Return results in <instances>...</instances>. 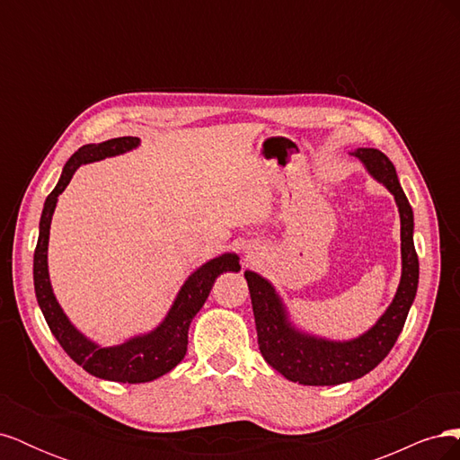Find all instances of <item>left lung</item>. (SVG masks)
I'll return each mask as SVG.
<instances>
[{
  "instance_id": "1",
  "label": "left lung",
  "mask_w": 460,
  "mask_h": 460,
  "mask_svg": "<svg viewBox=\"0 0 460 460\" xmlns=\"http://www.w3.org/2000/svg\"><path fill=\"white\" fill-rule=\"evenodd\" d=\"M353 155L363 161L367 171L394 193L401 217V282L392 305L378 323L363 336L349 341H330L309 336L291 326L274 288L262 276L245 270L261 355L284 378L303 385H338L357 380L378 367L392 351L405 326L419 288V255L412 242V208L405 191L399 186L395 166L382 151L374 147H358Z\"/></svg>"
}]
</instances>
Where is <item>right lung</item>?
<instances>
[{
    "instance_id": "1",
    "label": "right lung",
    "mask_w": 460,
    "mask_h": 460,
    "mask_svg": "<svg viewBox=\"0 0 460 460\" xmlns=\"http://www.w3.org/2000/svg\"><path fill=\"white\" fill-rule=\"evenodd\" d=\"M140 146V137L122 136L107 140L103 144L82 146L75 155L66 161L58 186L49 193L44 211L40 218V235L34 252V289L36 299L51 333L61 343L65 353L71 357L95 378L122 382V384H144L159 378V376L172 370L184 358L188 349V328L191 318L199 313L203 303L217 278L222 272H238L240 259L234 253H225L205 262L193 272L172 303L169 314L163 323L144 336H136L115 347H100L68 323L58 299L53 296L48 272V242L51 217L58 205L59 193L71 182L73 174L80 164L102 161L105 157L120 155Z\"/></svg>"
}]
</instances>
